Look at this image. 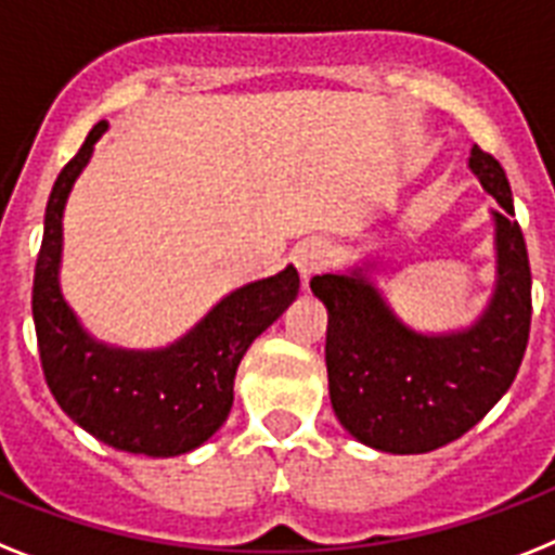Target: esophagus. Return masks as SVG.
I'll return each mask as SVG.
<instances>
[{
    "label": "esophagus",
    "mask_w": 555,
    "mask_h": 555,
    "mask_svg": "<svg viewBox=\"0 0 555 555\" xmlns=\"http://www.w3.org/2000/svg\"><path fill=\"white\" fill-rule=\"evenodd\" d=\"M328 258H332V249H328L326 241H320V237L304 241V244L295 249V267L304 281H309L311 274H318L320 269L326 267Z\"/></svg>",
    "instance_id": "obj_1"
}]
</instances>
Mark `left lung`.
Instances as JSON below:
<instances>
[{
  "instance_id": "1",
  "label": "left lung",
  "mask_w": 555,
  "mask_h": 555,
  "mask_svg": "<svg viewBox=\"0 0 555 555\" xmlns=\"http://www.w3.org/2000/svg\"><path fill=\"white\" fill-rule=\"evenodd\" d=\"M468 167L499 209L496 288L474 326H405L365 269L311 278L328 311V397L340 425L386 453H428L470 431L511 388L530 334V263L502 164L479 146Z\"/></svg>"
}]
</instances>
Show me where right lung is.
Wrapping results in <instances>:
<instances>
[{
  "label": "right lung",
  "instance_id": "add662e5",
  "mask_svg": "<svg viewBox=\"0 0 555 555\" xmlns=\"http://www.w3.org/2000/svg\"><path fill=\"white\" fill-rule=\"evenodd\" d=\"M107 130L99 121L64 164L44 212L34 274V323L41 371L73 423L127 453L178 456L204 446L232 409L235 371L258 334L297 297L295 267L246 283L215 306L198 326L167 349L132 351L85 332L59 286L62 215L76 178Z\"/></svg>",
  "mask_w": 555,
  "mask_h": 555
}]
</instances>
